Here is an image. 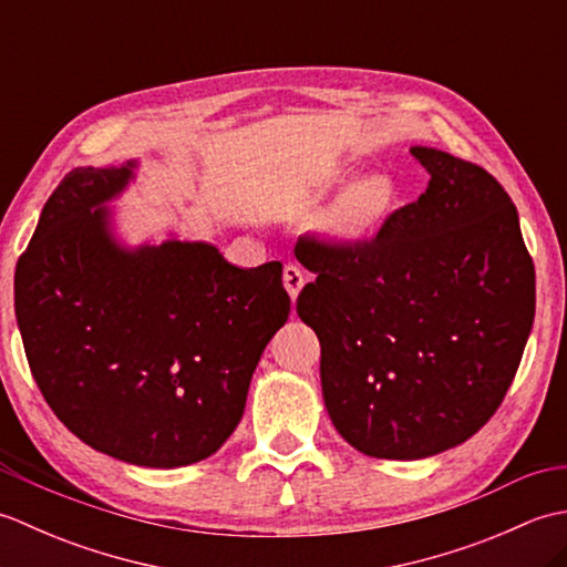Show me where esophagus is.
Listing matches in <instances>:
<instances>
[{
    "mask_svg": "<svg viewBox=\"0 0 567 567\" xmlns=\"http://www.w3.org/2000/svg\"><path fill=\"white\" fill-rule=\"evenodd\" d=\"M282 282L287 287V295H290L292 302H295L299 292H302V287H305V272L299 270V265L287 262L285 270H282Z\"/></svg>",
    "mask_w": 567,
    "mask_h": 567,
    "instance_id": "obj_1",
    "label": "esophagus"
}]
</instances>
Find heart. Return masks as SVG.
Instances as JSON below:
<instances>
[{
  "mask_svg": "<svg viewBox=\"0 0 567 567\" xmlns=\"http://www.w3.org/2000/svg\"><path fill=\"white\" fill-rule=\"evenodd\" d=\"M394 199L388 177H365L355 183L327 214L323 228L341 244H363L378 231Z\"/></svg>",
  "mask_w": 567,
  "mask_h": 567,
  "instance_id": "heart-1",
  "label": "heart"
}]
</instances>
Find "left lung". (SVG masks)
Returning a JSON list of instances; mask_svg holds the SVG:
<instances>
[{"mask_svg": "<svg viewBox=\"0 0 567 567\" xmlns=\"http://www.w3.org/2000/svg\"><path fill=\"white\" fill-rule=\"evenodd\" d=\"M431 175L370 244L299 238L317 272L297 315L319 336L336 431L370 457L455 449L497 412L534 327L536 272L519 214L483 167L412 146Z\"/></svg>", "mask_w": 567, "mask_h": 567, "instance_id": "1", "label": "left lung"}]
</instances>
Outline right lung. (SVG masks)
<instances>
[{
	"label": "right lung",
	"mask_w": 567,
	"mask_h": 567,
	"mask_svg": "<svg viewBox=\"0 0 567 567\" xmlns=\"http://www.w3.org/2000/svg\"><path fill=\"white\" fill-rule=\"evenodd\" d=\"M136 175L138 161L65 175L17 262L14 309L55 416L94 451L171 470L236 431L290 295L277 260L238 268L173 231L126 244L112 202Z\"/></svg>",
	"instance_id": "right-lung-1"
}]
</instances>
